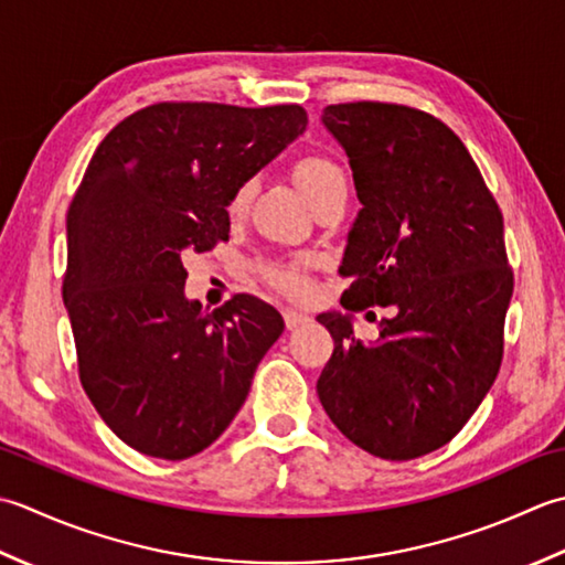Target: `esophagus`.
I'll use <instances>...</instances> for the list:
<instances>
[{
  "label": "esophagus",
  "instance_id": "esophagus-1",
  "mask_svg": "<svg viewBox=\"0 0 565 565\" xmlns=\"http://www.w3.org/2000/svg\"><path fill=\"white\" fill-rule=\"evenodd\" d=\"M307 321H309V317L302 315V312H297V309H285V324H287V329H297V327L307 324Z\"/></svg>",
  "mask_w": 565,
  "mask_h": 565
}]
</instances>
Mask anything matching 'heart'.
I'll list each match as a JSON object with an SVG mask.
<instances>
[{
  "label": "heart",
  "mask_w": 565,
  "mask_h": 565,
  "mask_svg": "<svg viewBox=\"0 0 565 565\" xmlns=\"http://www.w3.org/2000/svg\"><path fill=\"white\" fill-rule=\"evenodd\" d=\"M295 178L299 190L305 192L309 204H317L331 192L337 190H349L347 172L341 170L339 163H333L327 156H305L297 160L295 166ZM253 192H256V180L241 182L236 192L232 194V202H228V212L241 214L248 206ZM266 278L273 287H278L280 292L287 297H302L307 292V278L305 273L297 266H282V263H275V266L266 268Z\"/></svg>",
  "instance_id": "b5f03b06"
}]
</instances>
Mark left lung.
I'll return each mask as SVG.
<instances>
[{
	"label": "left lung",
	"instance_id": "obj_1",
	"mask_svg": "<svg viewBox=\"0 0 565 565\" xmlns=\"http://www.w3.org/2000/svg\"><path fill=\"white\" fill-rule=\"evenodd\" d=\"M321 124L349 156L363 210L339 268L349 312L317 317L333 339L317 393L363 451L419 458L463 429L500 371L514 287L500 206L463 141L427 111L351 102ZM373 303L396 315L363 344L350 312Z\"/></svg>",
	"mask_w": 565,
	"mask_h": 565
}]
</instances>
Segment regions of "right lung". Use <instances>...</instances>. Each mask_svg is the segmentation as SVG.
<instances>
[{
  "mask_svg": "<svg viewBox=\"0 0 565 565\" xmlns=\"http://www.w3.org/2000/svg\"><path fill=\"white\" fill-rule=\"evenodd\" d=\"M307 129L299 105L160 102L97 146L67 210L63 302L79 380L136 451H204L246 402L285 321L253 295L188 299L182 258L228 238L232 194Z\"/></svg>",
  "mask_w": 565,
  "mask_h": 565,
  "instance_id": "1",
  "label": "right lung"
}]
</instances>
